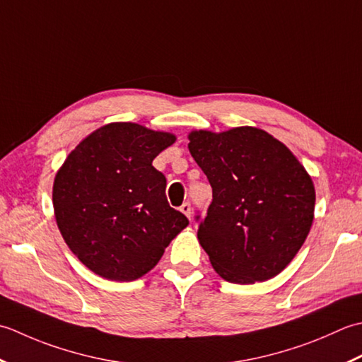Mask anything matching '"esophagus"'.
<instances>
[{
  "mask_svg": "<svg viewBox=\"0 0 362 362\" xmlns=\"http://www.w3.org/2000/svg\"><path fill=\"white\" fill-rule=\"evenodd\" d=\"M180 209H181V212H182L184 216H186L187 218H190V217H192V204H190L189 202L184 203Z\"/></svg>",
  "mask_w": 362,
  "mask_h": 362,
  "instance_id": "1",
  "label": "esophagus"
}]
</instances>
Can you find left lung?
Returning a JSON list of instances; mask_svg holds the SVG:
<instances>
[{
    "label": "left lung",
    "mask_w": 362,
    "mask_h": 362,
    "mask_svg": "<svg viewBox=\"0 0 362 362\" xmlns=\"http://www.w3.org/2000/svg\"><path fill=\"white\" fill-rule=\"evenodd\" d=\"M192 158L208 176L212 203L195 218L214 270L235 284L276 276L303 245L314 220L311 176L262 129L192 131Z\"/></svg>",
    "instance_id": "left-lung-1"
}]
</instances>
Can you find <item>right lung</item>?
Wrapping results in <instances>:
<instances>
[{"instance_id": "obj_1", "label": "right lung", "mask_w": 362, "mask_h": 362, "mask_svg": "<svg viewBox=\"0 0 362 362\" xmlns=\"http://www.w3.org/2000/svg\"><path fill=\"white\" fill-rule=\"evenodd\" d=\"M170 132L137 123L93 131L59 168L54 216L65 243L95 274L134 281L159 262L187 217L170 208L165 176L153 159L170 146Z\"/></svg>"}]
</instances>
